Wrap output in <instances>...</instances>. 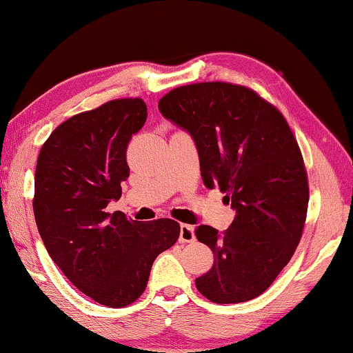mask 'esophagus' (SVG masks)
Listing matches in <instances>:
<instances>
[{"label": "esophagus", "mask_w": 353, "mask_h": 353, "mask_svg": "<svg viewBox=\"0 0 353 353\" xmlns=\"http://www.w3.org/2000/svg\"><path fill=\"white\" fill-rule=\"evenodd\" d=\"M196 239L194 236V228L191 224H181L180 226V242L183 243H189Z\"/></svg>", "instance_id": "obj_1"}]
</instances>
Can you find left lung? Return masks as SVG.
<instances>
[{"label": "left lung", "mask_w": 353, "mask_h": 353, "mask_svg": "<svg viewBox=\"0 0 353 353\" xmlns=\"http://www.w3.org/2000/svg\"><path fill=\"white\" fill-rule=\"evenodd\" d=\"M159 111L191 134L203 185L219 188L236 210L223 234L207 224L196 229L214 256L197 290L216 304L256 298L293 256L307 214V172L287 119L231 83L181 85L162 97Z\"/></svg>", "instance_id": "left-lung-1"}]
</instances>
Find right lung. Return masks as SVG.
<instances>
[{"instance_id":"right-lung-1","label":"right lung","mask_w":353,"mask_h":353,"mask_svg":"<svg viewBox=\"0 0 353 353\" xmlns=\"http://www.w3.org/2000/svg\"><path fill=\"white\" fill-rule=\"evenodd\" d=\"M146 116L141 99H117L70 117L46 140L34 172L33 212L49 256L106 307L135 303L157 254L180 236L170 218L140 223L106 212L129 178L127 145Z\"/></svg>"}]
</instances>
